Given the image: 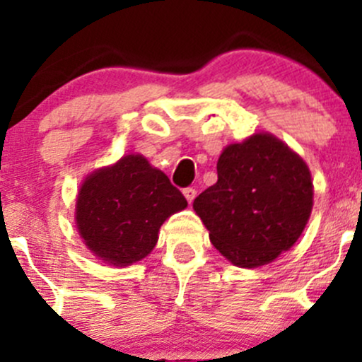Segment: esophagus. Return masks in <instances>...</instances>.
<instances>
[{"label":"esophagus","mask_w":362,"mask_h":362,"mask_svg":"<svg viewBox=\"0 0 362 362\" xmlns=\"http://www.w3.org/2000/svg\"><path fill=\"white\" fill-rule=\"evenodd\" d=\"M184 195H185L187 202L190 204V202L195 199V195H197V192H195V189H192V187H187V189H184Z\"/></svg>","instance_id":"esophagus-1"}]
</instances>
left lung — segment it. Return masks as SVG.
Instances as JSON below:
<instances>
[{"instance_id":"8db88e82","label":"left lung","mask_w":362,"mask_h":362,"mask_svg":"<svg viewBox=\"0 0 362 362\" xmlns=\"http://www.w3.org/2000/svg\"><path fill=\"white\" fill-rule=\"evenodd\" d=\"M311 207L310 168L269 132L224 148L218 182L194 201L211 243L243 269L260 267L289 250L305 230Z\"/></svg>"}]
</instances>
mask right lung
Masks as SVG:
<instances>
[{
  "label": "right lung",
  "mask_w": 362,
  "mask_h": 362,
  "mask_svg": "<svg viewBox=\"0 0 362 362\" xmlns=\"http://www.w3.org/2000/svg\"><path fill=\"white\" fill-rule=\"evenodd\" d=\"M185 207V197L161 170L143 155H127L85 178L74 218L98 259L126 267L155 248L161 224Z\"/></svg>",
  "instance_id": "add662e5"
}]
</instances>
